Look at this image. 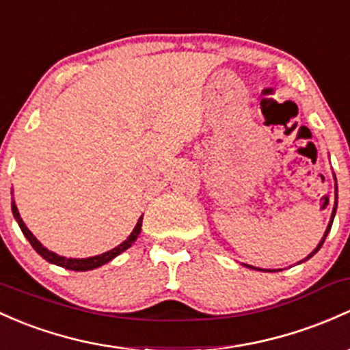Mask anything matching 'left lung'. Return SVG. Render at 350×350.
Returning <instances> with one entry per match:
<instances>
[{
	"label": "left lung",
	"mask_w": 350,
	"mask_h": 350,
	"mask_svg": "<svg viewBox=\"0 0 350 350\" xmlns=\"http://www.w3.org/2000/svg\"><path fill=\"white\" fill-rule=\"evenodd\" d=\"M334 178H336V176H334ZM336 211H337V185H336V203H334V211H332V216H330V223H329V226H327V230H325V233H323V238L321 240V243H319L317 245V248L314 250V252L310 253V255L307 256V258L305 260H308V258H312V256L315 255V253L319 252V250H321V246L323 245V241H325V238H327V234H329V231H330V228H332V221H334V216H336ZM250 267V265H248ZM250 268H255V267H250ZM267 271H271V270H267Z\"/></svg>",
	"instance_id": "8db88e82"
}]
</instances>
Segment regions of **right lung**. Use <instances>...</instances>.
I'll return each instance as SVG.
<instances>
[{"label": "right lung", "mask_w": 350, "mask_h": 350, "mask_svg": "<svg viewBox=\"0 0 350 350\" xmlns=\"http://www.w3.org/2000/svg\"><path fill=\"white\" fill-rule=\"evenodd\" d=\"M11 211H13V216L14 219H16L18 224H20L21 231H23V234L27 237V240L29 241V245L35 248V252L38 253V255H42L43 258L46 260V262L53 263V265H58V267L62 268H67V270H73V271H87V270H94V268H98L102 267V265H105L110 260L116 258L117 255H120L122 252H126L129 246L132 245L135 240H137L139 233H141V226H142V216L139 218L137 224H135L134 231H132L131 234H129V238L124 243H120L119 246H116V248H112L110 252H105L102 253V255H97V256H90V258H65V256H60L57 255V253L50 252L49 248H45V246L42 245L38 240H36L35 237H33L31 231L28 230L27 224L23 223V219H21L20 213H18V208L16 204H14V201L11 203Z\"/></svg>", "instance_id": "1"}]
</instances>
